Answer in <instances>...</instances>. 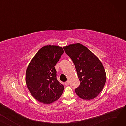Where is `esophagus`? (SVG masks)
<instances>
[{
	"instance_id": "esophagus-1",
	"label": "esophagus",
	"mask_w": 126,
	"mask_h": 126,
	"mask_svg": "<svg viewBox=\"0 0 126 126\" xmlns=\"http://www.w3.org/2000/svg\"><path fill=\"white\" fill-rule=\"evenodd\" d=\"M69 81H67L65 83V85L66 86H67V85H69Z\"/></svg>"
}]
</instances>
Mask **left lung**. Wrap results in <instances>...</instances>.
Listing matches in <instances>:
<instances>
[{"label":"left lung","instance_id":"1","mask_svg":"<svg viewBox=\"0 0 126 126\" xmlns=\"http://www.w3.org/2000/svg\"><path fill=\"white\" fill-rule=\"evenodd\" d=\"M65 52L74 62L80 85L76 88L77 95L83 100L96 97L102 90L106 75L98 58L86 46L78 43L64 46Z\"/></svg>","mask_w":126,"mask_h":126}]
</instances>
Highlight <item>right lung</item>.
Wrapping results in <instances>:
<instances>
[{
	"mask_svg": "<svg viewBox=\"0 0 126 126\" xmlns=\"http://www.w3.org/2000/svg\"><path fill=\"white\" fill-rule=\"evenodd\" d=\"M64 53L57 45H46L32 59L26 71L25 81L31 94L40 102L48 104L62 95L64 86L57 79L55 65Z\"/></svg>",
	"mask_w": 126,
	"mask_h": 126,
	"instance_id": "right-lung-1",
	"label": "right lung"
}]
</instances>
